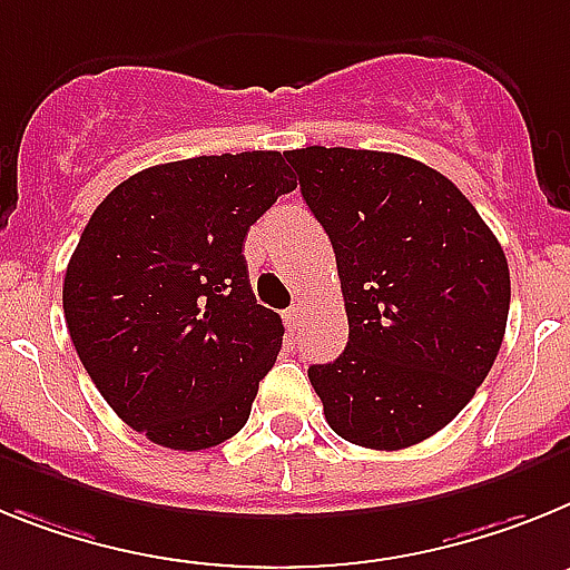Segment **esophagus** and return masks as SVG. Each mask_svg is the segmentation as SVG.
I'll return each instance as SVG.
<instances>
[{
  "label": "esophagus",
  "mask_w": 570,
  "mask_h": 570,
  "mask_svg": "<svg viewBox=\"0 0 570 570\" xmlns=\"http://www.w3.org/2000/svg\"><path fill=\"white\" fill-rule=\"evenodd\" d=\"M284 321H286V326H289V333H295V330H298V324H301V306L292 304L289 309L284 313Z\"/></svg>",
  "instance_id": "1"
}]
</instances>
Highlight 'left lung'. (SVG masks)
<instances>
[{
    "mask_svg": "<svg viewBox=\"0 0 570 570\" xmlns=\"http://www.w3.org/2000/svg\"><path fill=\"white\" fill-rule=\"evenodd\" d=\"M330 235L350 341L309 381L330 428L373 450L450 424L491 373L511 272L497 235L444 175L367 148L284 151Z\"/></svg>",
    "mask_w": 570,
    "mask_h": 570,
    "instance_id": "obj_1",
    "label": "left lung"
}]
</instances>
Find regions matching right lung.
Instances as JSON below:
<instances>
[{
    "label": "right lung",
    "instance_id": "obj_1",
    "mask_svg": "<svg viewBox=\"0 0 570 570\" xmlns=\"http://www.w3.org/2000/svg\"><path fill=\"white\" fill-rule=\"evenodd\" d=\"M295 189L281 151L142 168L94 209L62 309L82 367L128 428L171 450L226 442L284 341L255 301L244 240Z\"/></svg>",
    "mask_w": 570,
    "mask_h": 570
}]
</instances>
